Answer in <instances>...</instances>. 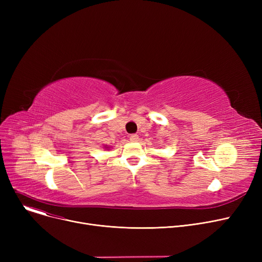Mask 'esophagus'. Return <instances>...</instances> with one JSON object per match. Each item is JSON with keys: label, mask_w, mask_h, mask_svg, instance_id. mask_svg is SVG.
<instances>
[{"label": "esophagus", "mask_w": 262, "mask_h": 262, "mask_svg": "<svg viewBox=\"0 0 262 262\" xmlns=\"http://www.w3.org/2000/svg\"><path fill=\"white\" fill-rule=\"evenodd\" d=\"M129 140H130V141H133V142L138 141V140H139V136L137 135V134H133V135H130V136H129Z\"/></svg>", "instance_id": "1"}]
</instances>
